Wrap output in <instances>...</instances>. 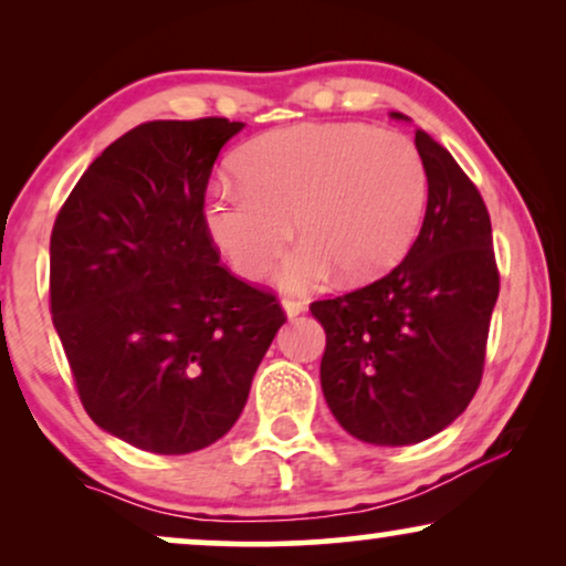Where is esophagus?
<instances>
[{
	"instance_id": "1",
	"label": "esophagus",
	"mask_w": 566,
	"mask_h": 566,
	"mask_svg": "<svg viewBox=\"0 0 566 566\" xmlns=\"http://www.w3.org/2000/svg\"><path fill=\"white\" fill-rule=\"evenodd\" d=\"M283 312L293 319V316H298L301 312H306V304L301 298H283Z\"/></svg>"
}]
</instances>
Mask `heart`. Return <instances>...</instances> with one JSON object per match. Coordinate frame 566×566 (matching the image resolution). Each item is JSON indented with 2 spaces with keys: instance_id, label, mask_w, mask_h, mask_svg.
I'll return each mask as SVG.
<instances>
[{
  "instance_id": "obj_1",
  "label": "heart",
  "mask_w": 566,
  "mask_h": 566,
  "mask_svg": "<svg viewBox=\"0 0 566 566\" xmlns=\"http://www.w3.org/2000/svg\"><path fill=\"white\" fill-rule=\"evenodd\" d=\"M244 182H219L206 227L229 265L260 281L293 234L285 289L335 270L366 283L397 265L420 229L428 177L409 138L360 123H304L258 136L239 151Z\"/></svg>"
}]
</instances>
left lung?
<instances>
[{
	"label": "left lung",
	"mask_w": 566,
	"mask_h": 566,
	"mask_svg": "<svg viewBox=\"0 0 566 566\" xmlns=\"http://www.w3.org/2000/svg\"><path fill=\"white\" fill-rule=\"evenodd\" d=\"M415 146L428 208L407 258L363 289L308 306L327 332L324 399L353 438L374 446L420 443L469 407L500 296L490 211L476 185L422 128Z\"/></svg>",
	"instance_id": "obj_1"
}]
</instances>
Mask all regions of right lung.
<instances>
[{
  "label": "right lung",
  "instance_id": "right-lung-1",
  "mask_svg": "<svg viewBox=\"0 0 566 566\" xmlns=\"http://www.w3.org/2000/svg\"><path fill=\"white\" fill-rule=\"evenodd\" d=\"M227 118L149 120L80 177L51 231V316L95 424L151 453L227 436L285 312L221 265L206 188Z\"/></svg>",
  "mask_w": 566,
  "mask_h": 566
}]
</instances>
